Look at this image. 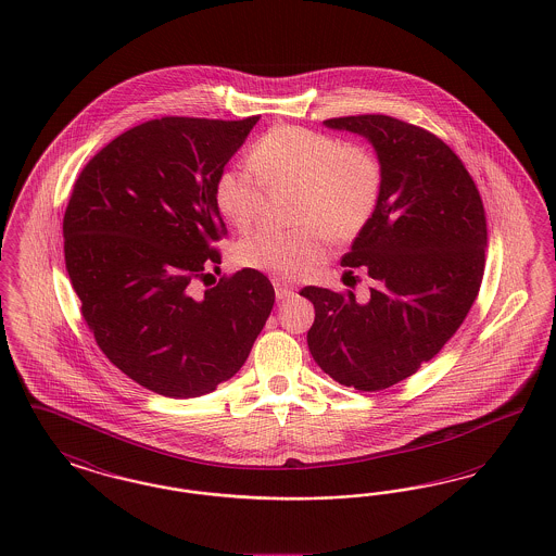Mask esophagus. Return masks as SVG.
Listing matches in <instances>:
<instances>
[{
    "instance_id": "obj_1",
    "label": "esophagus",
    "mask_w": 556,
    "mask_h": 556,
    "mask_svg": "<svg viewBox=\"0 0 556 556\" xmlns=\"http://www.w3.org/2000/svg\"><path fill=\"white\" fill-rule=\"evenodd\" d=\"M293 293H295V290L290 288V286H286L281 281H275V295H277V300H288Z\"/></svg>"
}]
</instances>
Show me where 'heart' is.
Wrapping results in <instances>:
<instances>
[{
  "instance_id": "1",
  "label": "heart",
  "mask_w": 556,
  "mask_h": 556,
  "mask_svg": "<svg viewBox=\"0 0 556 556\" xmlns=\"http://www.w3.org/2000/svg\"><path fill=\"white\" fill-rule=\"evenodd\" d=\"M248 166H227L214 184V200L238 229L252 227L265 200V186L300 187L295 220L281 231L261 227L239 241L238 261L277 279H300L325 256V233L356 238L377 208L383 173L377 156L329 132L275 127L250 150Z\"/></svg>"
}]
</instances>
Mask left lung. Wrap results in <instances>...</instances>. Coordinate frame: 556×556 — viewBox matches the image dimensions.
I'll return each mask as SVG.
<instances>
[{
	"mask_svg": "<svg viewBox=\"0 0 556 556\" xmlns=\"http://www.w3.org/2000/svg\"><path fill=\"white\" fill-rule=\"evenodd\" d=\"M365 137L383 184L342 266L372 279L367 300L308 286L306 336L320 369L361 392L394 386L431 361L476 302L485 266V212L465 164L433 132L386 114L329 118Z\"/></svg>",
	"mask_w": 556,
	"mask_h": 556,
	"instance_id": "1",
	"label": "left lung"
}]
</instances>
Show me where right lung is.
<instances>
[{"label":"right lung","mask_w":556,"mask_h":556,"mask_svg":"<svg viewBox=\"0 0 556 556\" xmlns=\"http://www.w3.org/2000/svg\"><path fill=\"white\" fill-rule=\"evenodd\" d=\"M258 116H164L87 162L64 214V261L108 361L160 396L211 394L245 363L275 304L256 268L198 281L220 265L227 227L214 184Z\"/></svg>","instance_id":"1"}]
</instances>
